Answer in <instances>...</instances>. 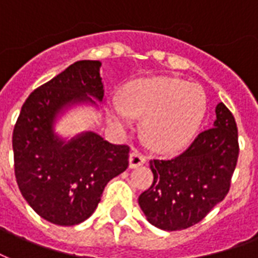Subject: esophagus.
Masks as SVG:
<instances>
[{
	"instance_id": "34e87169",
	"label": "esophagus",
	"mask_w": 258,
	"mask_h": 258,
	"mask_svg": "<svg viewBox=\"0 0 258 258\" xmlns=\"http://www.w3.org/2000/svg\"><path fill=\"white\" fill-rule=\"evenodd\" d=\"M147 162V158H145L144 155L139 152V151H133L129 156V166L132 168H136V167H140L143 164Z\"/></svg>"
}]
</instances>
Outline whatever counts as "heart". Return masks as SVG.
Here are the masks:
<instances>
[{"mask_svg": "<svg viewBox=\"0 0 258 258\" xmlns=\"http://www.w3.org/2000/svg\"><path fill=\"white\" fill-rule=\"evenodd\" d=\"M204 113L205 94L200 87L163 76L132 81L108 104L110 121L118 126L145 115V140L160 151H174L186 144Z\"/></svg>", "mask_w": 258, "mask_h": 258, "instance_id": "obj_1", "label": "heart"}]
</instances>
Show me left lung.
<instances>
[{"label":"left lung","mask_w":258,"mask_h":258,"mask_svg":"<svg viewBox=\"0 0 258 258\" xmlns=\"http://www.w3.org/2000/svg\"><path fill=\"white\" fill-rule=\"evenodd\" d=\"M215 111L214 127L201 132L182 154L150 162L154 182L139 204L155 227H191L227 196L239 154L238 127L226 104Z\"/></svg>","instance_id":"8db88e82"}]
</instances>
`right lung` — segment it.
Segmentation results:
<instances>
[{"label":"right lung","instance_id":"1","mask_svg":"<svg viewBox=\"0 0 258 258\" xmlns=\"http://www.w3.org/2000/svg\"><path fill=\"white\" fill-rule=\"evenodd\" d=\"M99 61H77L27 98L13 129L15 175L31 208L58 226H75L94 214L110 179L129 166V145L87 132L71 141L53 131L57 114L77 102L103 99ZM90 94L89 97L88 95Z\"/></svg>","mask_w":258,"mask_h":258}]
</instances>
